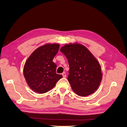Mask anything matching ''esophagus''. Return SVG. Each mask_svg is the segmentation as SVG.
<instances>
[{"label":"esophagus","mask_w":127,"mask_h":127,"mask_svg":"<svg viewBox=\"0 0 127 127\" xmlns=\"http://www.w3.org/2000/svg\"><path fill=\"white\" fill-rule=\"evenodd\" d=\"M62 75L63 76V78H65V77H66V74H65V72H64V73H63L62 74Z\"/></svg>","instance_id":"esophagus-1"}]
</instances>
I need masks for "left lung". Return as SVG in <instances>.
Wrapping results in <instances>:
<instances>
[{
  "label": "left lung",
  "mask_w": 127,
  "mask_h": 127,
  "mask_svg": "<svg viewBox=\"0 0 127 127\" xmlns=\"http://www.w3.org/2000/svg\"><path fill=\"white\" fill-rule=\"evenodd\" d=\"M60 51L68 61L67 80L74 92L83 97L95 93L102 76L100 65L95 56L85 46L77 43L65 44Z\"/></svg>",
  "instance_id": "obj_1"
}]
</instances>
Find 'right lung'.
Listing matches in <instances>:
<instances>
[{
    "label": "right lung",
    "mask_w": 127,
    "mask_h": 127,
    "mask_svg": "<svg viewBox=\"0 0 127 127\" xmlns=\"http://www.w3.org/2000/svg\"><path fill=\"white\" fill-rule=\"evenodd\" d=\"M60 45L46 43L35 50L27 60L23 75L31 90L43 94L52 90L62 75L56 73V65L53 62Z\"/></svg>",
    "instance_id": "obj_1"
}]
</instances>
